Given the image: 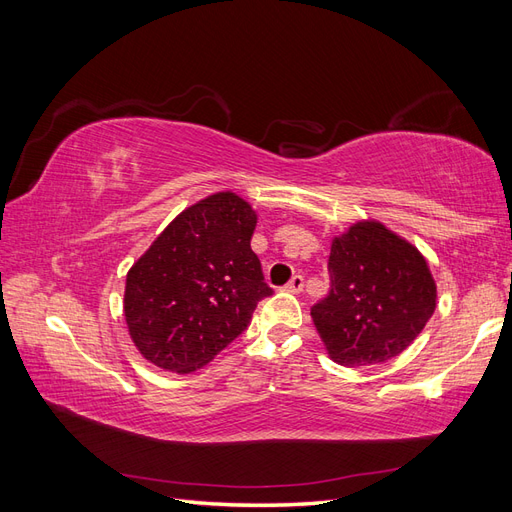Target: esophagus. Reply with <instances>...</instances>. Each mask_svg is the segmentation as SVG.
I'll use <instances>...</instances> for the list:
<instances>
[{"instance_id":"obj_1","label":"esophagus","mask_w":512,"mask_h":512,"mask_svg":"<svg viewBox=\"0 0 512 512\" xmlns=\"http://www.w3.org/2000/svg\"><path fill=\"white\" fill-rule=\"evenodd\" d=\"M286 292H292V294H299L303 290V277L301 275H294L292 280L284 286Z\"/></svg>"}]
</instances>
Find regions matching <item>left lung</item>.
I'll use <instances>...</instances> for the list:
<instances>
[{
	"label": "left lung",
	"mask_w": 512,
	"mask_h": 512,
	"mask_svg": "<svg viewBox=\"0 0 512 512\" xmlns=\"http://www.w3.org/2000/svg\"><path fill=\"white\" fill-rule=\"evenodd\" d=\"M331 290L312 307L314 327L337 365L386 363L404 352L436 312L427 258L378 220L331 239Z\"/></svg>",
	"instance_id": "1"
}]
</instances>
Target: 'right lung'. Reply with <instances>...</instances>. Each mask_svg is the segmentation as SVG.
Wrapping results in <instances>:
<instances>
[{
	"label": "right lung",
	"instance_id": "1",
	"mask_svg": "<svg viewBox=\"0 0 512 512\" xmlns=\"http://www.w3.org/2000/svg\"><path fill=\"white\" fill-rule=\"evenodd\" d=\"M258 213L232 190L185 207L126 275L123 316L141 356L173 374L213 361L271 294L252 252Z\"/></svg>",
	"mask_w": 512,
	"mask_h": 512
}]
</instances>
